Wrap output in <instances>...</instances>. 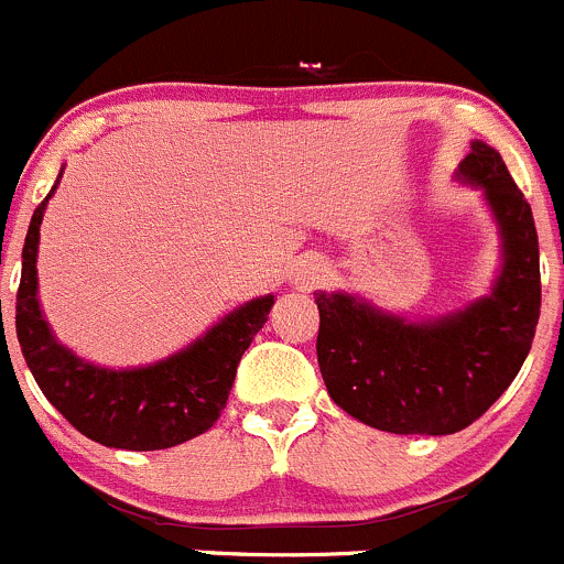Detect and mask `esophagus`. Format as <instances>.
<instances>
[{
  "label": "esophagus",
  "instance_id": "obj_1",
  "mask_svg": "<svg viewBox=\"0 0 564 564\" xmlns=\"http://www.w3.org/2000/svg\"><path fill=\"white\" fill-rule=\"evenodd\" d=\"M326 279H329V268H326V262L318 260V257L302 260L299 262L296 273H293V282H296V288H302V291H313V288L324 285Z\"/></svg>",
  "mask_w": 564,
  "mask_h": 564
}]
</instances>
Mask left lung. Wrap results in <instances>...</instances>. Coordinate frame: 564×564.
<instances>
[{
	"mask_svg": "<svg viewBox=\"0 0 564 564\" xmlns=\"http://www.w3.org/2000/svg\"><path fill=\"white\" fill-rule=\"evenodd\" d=\"M457 180L476 187L501 238L487 296L410 321L357 293H315L318 366L332 401L393 434H454L485 415L518 377L540 318V249L532 207L501 154L470 143Z\"/></svg>",
	"mask_w": 564,
	"mask_h": 564,
	"instance_id": "left-lung-1",
	"label": "left lung"
}]
</instances>
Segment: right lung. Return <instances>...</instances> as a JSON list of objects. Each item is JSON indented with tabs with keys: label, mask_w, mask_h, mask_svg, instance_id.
I'll return each mask as SVG.
<instances>
[{
	"label": "right lung",
	"mask_w": 564,
	"mask_h": 564,
	"mask_svg": "<svg viewBox=\"0 0 564 564\" xmlns=\"http://www.w3.org/2000/svg\"><path fill=\"white\" fill-rule=\"evenodd\" d=\"M61 176L63 169L32 213L15 296V335L37 388L77 432L107 448L160 452L205 434L227 406L240 357L268 321L273 296L240 304L205 335L149 366L105 368L77 357L57 340L37 302L41 221Z\"/></svg>",
	"instance_id": "obj_1"
}]
</instances>
